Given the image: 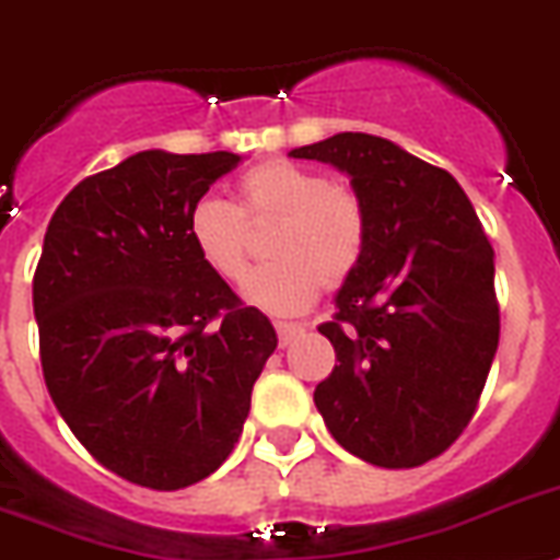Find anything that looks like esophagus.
Returning a JSON list of instances; mask_svg holds the SVG:
<instances>
[{
  "label": "esophagus",
  "instance_id": "esophagus-1",
  "mask_svg": "<svg viewBox=\"0 0 560 560\" xmlns=\"http://www.w3.org/2000/svg\"><path fill=\"white\" fill-rule=\"evenodd\" d=\"M276 332H279V345L288 347L290 341H295V338L302 336L304 327L302 324H288V322H279L276 324Z\"/></svg>",
  "mask_w": 560,
  "mask_h": 560
}]
</instances>
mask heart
Segmentation results:
<instances>
[{"mask_svg":"<svg viewBox=\"0 0 560 560\" xmlns=\"http://www.w3.org/2000/svg\"><path fill=\"white\" fill-rule=\"evenodd\" d=\"M279 219L272 230V261L258 267L244 295L272 316H299L322 293L359 270L368 250V210L350 187L332 185L318 171L288 159L256 164L238 182V208L205 196L187 213V242L219 279L236 284L250 265L247 224Z\"/></svg>","mask_w":560,"mask_h":560,"instance_id":"1","label":"heart"}]
</instances>
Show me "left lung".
Instances as JSON below:
<instances>
[{
  "label": "left lung",
  "instance_id": "left-lung-1",
  "mask_svg": "<svg viewBox=\"0 0 560 560\" xmlns=\"http://www.w3.org/2000/svg\"><path fill=\"white\" fill-rule=\"evenodd\" d=\"M350 176L368 250L318 327L338 364L313 393L332 439L375 467H421L464 432L498 350L495 261L462 185L370 133L290 150Z\"/></svg>",
  "mask_w": 560,
  "mask_h": 560
}]
</instances>
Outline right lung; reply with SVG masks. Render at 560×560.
<instances>
[{"label":"right lung","mask_w":560,"mask_h":560,"mask_svg":"<svg viewBox=\"0 0 560 560\" xmlns=\"http://www.w3.org/2000/svg\"><path fill=\"white\" fill-rule=\"evenodd\" d=\"M242 159L142 150L65 196L33 272L45 384L102 467L182 490L228 462L279 338L187 242Z\"/></svg>","instance_id":"1"}]
</instances>
